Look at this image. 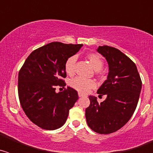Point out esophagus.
Instances as JSON below:
<instances>
[{
	"label": "esophagus",
	"instance_id": "1",
	"mask_svg": "<svg viewBox=\"0 0 153 153\" xmlns=\"http://www.w3.org/2000/svg\"><path fill=\"white\" fill-rule=\"evenodd\" d=\"M78 96H79V97H84V94H83V93H78Z\"/></svg>",
	"mask_w": 153,
	"mask_h": 153
}]
</instances>
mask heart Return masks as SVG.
I'll return each instance as SVG.
<instances>
[{
  "label": "heart",
  "mask_w": 153,
  "mask_h": 153,
  "mask_svg": "<svg viewBox=\"0 0 153 153\" xmlns=\"http://www.w3.org/2000/svg\"><path fill=\"white\" fill-rule=\"evenodd\" d=\"M86 58L88 59L92 67L95 70V73L97 75H100L102 73V66H103V60L100 55L96 53H90L86 55ZM76 61V56L73 55L67 58L64 64L65 71L69 75H72L75 70V64ZM70 85L73 88L76 90L81 93H86L90 89L95 87V81L91 79H85V78L77 76L71 79Z\"/></svg>",
  "instance_id": "b5f03b06"
}]
</instances>
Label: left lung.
I'll list each match as a JSON object with an SVG mask.
<instances>
[{
	"instance_id": "1",
	"label": "left lung",
	"mask_w": 153,
	"mask_h": 153,
	"mask_svg": "<svg viewBox=\"0 0 153 153\" xmlns=\"http://www.w3.org/2000/svg\"><path fill=\"white\" fill-rule=\"evenodd\" d=\"M109 64L107 79L98 89L100 96L106 99L99 103L90 96L86 109V123L94 132L109 134L119 130L134 113L142 89V80L136 64L120 50L109 46L97 49Z\"/></svg>"
}]
</instances>
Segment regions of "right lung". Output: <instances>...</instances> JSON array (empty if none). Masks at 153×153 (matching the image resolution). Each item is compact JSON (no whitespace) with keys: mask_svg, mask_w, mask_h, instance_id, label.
Here are the masks:
<instances>
[{"mask_svg":"<svg viewBox=\"0 0 153 153\" xmlns=\"http://www.w3.org/2000/svg\"><path fill=\"white\" fill-rule=\"evenodd\" d=\"M82 46L50 43L31 53L19 71L18 96L22 109L31 122L42 129L60 128L78 100L74 89L67 86L56 93V86H66L65 62Z\"/></svg>","mask_w":153,"mask_h":153,"instance_id":"right-lung-1","label":"right lung"}]
</instances>
